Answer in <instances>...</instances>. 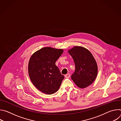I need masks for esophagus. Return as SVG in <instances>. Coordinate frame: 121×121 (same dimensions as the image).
<instances>
[{
	"instance_id": "1",
	"label": "esophagus",
	"mask_w": 121,
	"mask_h": 121,
	"mask_svg": "<svg viewBox=\"0 0 121 121\" xmlns=\"http://www.w3.org/2000/svg\"><path fill=\"white\" fill-rule=\"evenodd\" d=\"M65 78H69L70 77V74H67L65 75Z\"/></svg>"
}]
</instances>
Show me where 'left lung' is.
Segmentation results:
<instances>
[{
	"instance_id": "obj_1",
	"label": "left lung",
	"mask_w": 121,
	"mask_h": 121,
	"mask_svg": "<svg viewBox=\"0 0 121 121\" xmlns=\"http://www.w3.org/2000/svg\"><path fill=\"white\" fill-rule=\"evenodd\" d=\"M68 52L75 65L71 79L79 88L88 87L94 81L98 74V65L94 57L89 50L82 46H74Z\"/></svg>"
}]
</instances>
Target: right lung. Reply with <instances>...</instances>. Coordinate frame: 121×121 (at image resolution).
<instances>
[{"label":"right lung","instance_id":"right-lung-1","mask_svg":"<svg viewBox=\"0 0 121 121\" xmlns=\"http://www.w3.org/2000/svg\"><path fill=\"white\" fill-rule=\"evenodd\" d=\"M62 49L43 48L33 53L28 64V73L34 86L46 94L56 93L59 89L64 76L56 62L63 54Z\"/></svg>","mask_w":121,"mask_h":121}]
</instances>
